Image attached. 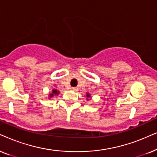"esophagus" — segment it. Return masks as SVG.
<instances>
[{
	"label": "esophagus",
	"instance_id": "34e87169",
	"mask_svg": "<svg viewBox=\"0 0 157 157\" xmlns=\"http://www.w3.org/2000/svg\"><path fill=\"white\" fill-rule=\"evenodd\" d=\"M72 90L73 91H75V92H76V91H78V88H77V87H72Z\"/></svg>",
	"mask_w": 157,
	"mask_h": 157
}]
</instances>
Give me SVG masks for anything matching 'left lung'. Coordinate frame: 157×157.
Listing matches in <instances>:
<instances>
[{
    "label": "left lung",
    "instance_id": "obj_1",
    "mask_svg": "<svg viewBox=\"0 0 157 157\" xmlns=\"http://www.w3.org/2000/svg\"><path fill=\"white\" fill-rule=\"evenodd\" d=\"M86 97H87L86 98L87 100H89L90 99H91V95H90L89 93H86Z\"/></svg>",
    "mask_w": 157,
    "mask_h": 157
}]
</instances>
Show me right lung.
<instances>
[{
	"instance_id": "obj_1",
	"label": "right lung",
	"mask_w": 157,
	"mask_h": 157,
	"mask_svg": "<svg viewBox=\"0 0 157 157\" xmlns=\"http://www.w3.org/2000/svg\"><path fill=\"white\" fill-rule=\"evenodd\" d=\"M59 91L58 90L53 89V90H52V93L49 94V98H53L54 96L58 95H59Z\"/></svg>"
}]
</instances>
